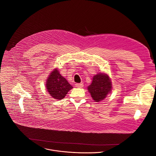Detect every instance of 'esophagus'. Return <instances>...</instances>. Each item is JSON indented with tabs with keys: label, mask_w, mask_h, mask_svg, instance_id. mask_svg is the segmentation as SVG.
I'll return each mask as SVG.
<instances>
[{
	"label": "esophagus",
	"mask_w": 156,
	"mask_h": 156,
	"mask_svg": "<svg viewBox=\"0 0 156 156\" xmlns=\"http://www.w3.org/2000/svg\"><path fill=\"white\" fill-rule=\"evenodd\" d=\"M75 86L76 87H83V83H76V84H75Z\"/></svg>",
	"instance_id": "34e87169"
}]
</instances>
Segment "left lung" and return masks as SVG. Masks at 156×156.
Segmentation results:
<instances>
[{"instance_id": "1", "label": "left lung", "mask_w": 156, "mask_h": 156, "mask_svg": "<svg viewBox=\"0 0 156 156\" xmlns=\"http://www.w3.org/2000/svg\"><path fill=\"white\" fill-rule=\"evenodd\" d=\"M112 82L105 73H98L93 76L92 83L87 87L93 100L99 102L104 100L112 90Z\"/></svg>"}]
</instances>
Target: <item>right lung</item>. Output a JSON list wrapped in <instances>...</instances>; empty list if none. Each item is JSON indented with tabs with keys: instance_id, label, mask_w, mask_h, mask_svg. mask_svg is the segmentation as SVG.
<instances>
[{
	"instance_id": "right-lung-1",
	"label": "right lung",
	"mask_w": 156,
	"mask_h": 156,
	"mask_svg": "<svg viewBox=\"0 0 156 156\" xmlns=\"http://www.w3.org/2000/svg\"><path fill=\"white\" fill-rule=\"evenodd\" d=\"M46 88L53 98L63 99L73 87L59 73L57 69L53 70L46 80Z\"/></svg>"
}]
</instances>
